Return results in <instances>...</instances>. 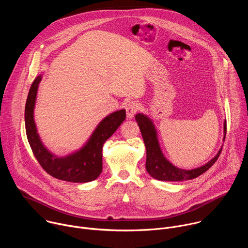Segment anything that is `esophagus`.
<instances>
[{
	"instance_id": "34e87169",
	"label": "esophagus",
	"mask_w": 248,
	"mask_h": 248,
	"mask_svg": "<svg viewBox=\"0 0 248 248\" xmlns=\"http://www.w3.org/2000/svg\"><path fill=\"white\" fill-rule=\"evenodd\" d=\"M139 108H140V106H139L138 102H136V101L128 102L125 106V111H126L127 118L131 119L135 115V113L139 110Z\"/></svg>"
}]
</instances>
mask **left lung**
I'll list each match as a JSON object with an SVG mask.
<instances>
[{
  "label": "left lung",
  "instance_id": "obj_1",
  "mask_svg": "<svg viewBox=\"0 0 248 248\" xmlns=\"http://www.w3.org/2000/svg\"><path fill=\"white\" fill-rule=\"evenodd\" d=\"M135 120L142 134L146 147V170L152 178L164 182H182L197 178L209 170L218 160L222 148L218 154L207 164L192 170H183L170 163L162 153L157 137L156 128L152 121L143 114H137ZM227 131V124L224 123V132ZM226 137V134H225ZM224 137V138H225Z\"/></svg>",
  "mask_w": 248,
  "mask_h": 248
}]
</instances>
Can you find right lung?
Wrapping results in <instances>:
<instances>
[{
	"mask_svg": "<svg viewBox=\"0 0 248 248\" xmlns=\"http://www.w3.org/2000/svg\"><path fill=\"white\" fill-rule=\"evenodd\" d=\"M41 79L42 77L39 76L31 84L24 113L26 135L34 156L41 167L58 180L70 183H88L96 180L103 167V145L125 120V110L116 111L106 117L81 149L65 157H57L43 145L34 122L33 112Z\"/></svg>",
	"mask_w": 248,
	"mask_h": 248,
	"instance_id": "obj_1",
	"label": "right lung"
}]
</instances>
